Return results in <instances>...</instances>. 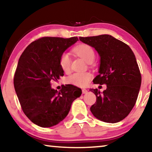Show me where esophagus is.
I'll list each match as a JSON object with an SVG mask.
<instances>
[{"label": "esophagus", "mask_w": 152, "mask_h": 152, "mask_svg": "<svg viewBox=\"0 0 152 152\" xmlns=\"http://www.w3.org/2000/svg\"><path fill=\"white\" fill-rule=\"evenodd\" d=\"M82 92H83V94H86L88 92V91L86 90V89H83V90H82Z\"/></svg>", "instance_id": "esophagus-1"}]
</instances>
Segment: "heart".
Masks as SVG:
<instances>
[{
  "instance_id": "obj_1",
  "label": "heart",
  "mask_w": 152,
  "mask_h": 152,
  "mask_svg": "<svg viewBox=\"0 0 152 152\" xmlns=\"http://www.w3.org/2000/svg\"><path fill=\"white\" fill-rule=\"evenodd\" d=\"M73 52L89 64L92 63L95 58V50L92 47L88 45L82 44L76 46L73 49ZM71 62L70 56L67 53H64L60 57V66L64 72L66 73L70 71ZM91 78L92 75L89 72H76L67 77L66 82L79 87H85L90 83Z\"/></svg>"
}]
</instances>
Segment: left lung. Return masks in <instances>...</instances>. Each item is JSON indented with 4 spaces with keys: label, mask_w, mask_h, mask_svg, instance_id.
I'll return each mask as SVG.
<instances>
[{
    "label": "left lung",
    "mask_w": 152,
    "mask_h": 152,
    "mask_svg": "<svg viewBox=\"0 0 152 152\" xmlns=\"http://www.w3.org/2000/svg\"><path fill=\"white\" fill-rule=\"evenodd\" d=\"M79 39L95 48L100 57L99 75L93 83L107 85L102 93L90 89L97 97L91 112L101 121H121L133 108L141 87V76L134 54L128 45L111 35Z\"/></svg>",
    "instance_id": "8db88e82"
}]
</instances>
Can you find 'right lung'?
Here are the masks:
<instances>
[{
    "label": "right lung",
    "mask_w": 152,
    "mask_h": 152,
    "mask_svg": "<svg viewBox=\"0 0 152 152\" xmlns=\"http://www.w3.org/2000/svg\"><path fill=\"white\" fill-rule=\"evenodd\" d=\"M78 40L77 37H42L29 45L19 59L14 87L23 113L38 126L59 124L81 95V89L74 85L64 86L59 92L50 86V81L64 75L61 55Z\"/></svg>",
    "instance_id": "right-lung-1"
}]
</instances>
